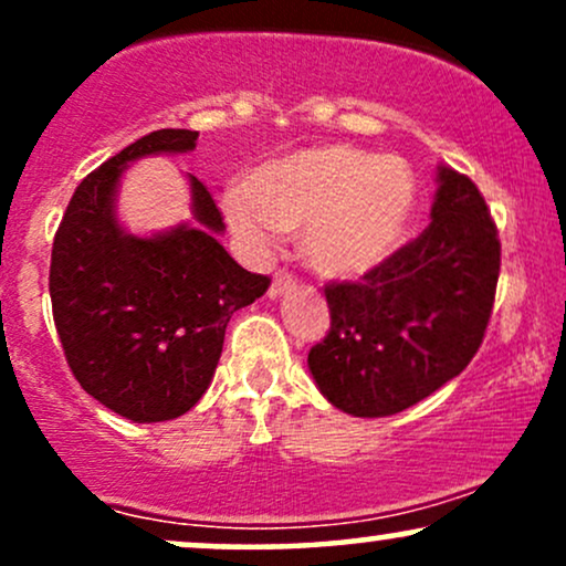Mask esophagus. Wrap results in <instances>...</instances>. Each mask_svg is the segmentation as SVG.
<instances>
[{
    "label": "esophagus",
    "instance_id": "esophagus-1",
    "mask_svg": "<svg viewBox=\"0 0 566 566\" xmlns=\"http://www.w3.org/2000/svg\"><path fill=\"white\" fill-rule=\"evenodd\" d=\"M292 287H295V276H292L290 271H276L274 282H271V287H269V295L271 297H279V295H284V292L292 290Z\"/></svg>",
    "mask_w": 566,
    "mask_h": 566
}]
</instances>
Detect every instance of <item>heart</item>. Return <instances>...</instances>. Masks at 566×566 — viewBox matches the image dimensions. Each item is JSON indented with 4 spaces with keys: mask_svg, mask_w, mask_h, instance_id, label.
Wrapping results in <instances>:
<instances>
[{
    "mask_svg": "<svg viewBox=\"0 0 566 566\" xmlns=\"http://www.w3.org/2000/svg\"><path fill=\"white\" fill-rule=\"evenodd\" d=\"M415 178L394 154L314 146L263 161L226 193L239 239L269 250L276 231H301V250L324 276H356L386 261L415 210Z\"/></svg>",
    "mask_w": 566,
    "mask_h": 566,
    "instance_id": "heart-1",
    "label": "heart"
}]
</instances>
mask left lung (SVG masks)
<instances>
[{"label":"left lung","instance_id":"left-lung-1","mask_svg":"<svg viewBox=\"0 0 566 566\" xmlns=\"http://www.w3.org/2000/svg\"><path fill=\"white\" fill-rule=\"evenodd\" d=\"M500 276V239L469 175L439 167L431 223L369 269L327 282L329 333L308 367L329 405L386 418L469 367L482 346Z\"/></svg>","mask_w":566,"mask_h":566}]
</instances>
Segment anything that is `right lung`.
I'll return each instance as SVG.
<instances>
[{
    "instance_id": "1",
    "label": "right lung",
    "mask_w": 566,
    "mask_h": 566,
    "mask_svg": "<svg viewBox=\"0 0 566 566\" xmlns=\"http://www.w3.org/2000/svg\"><path fill=\"white\" fill-rule=\"evenodd\" d=\"M193 129H157L129 143L76 186L50 258V301L63 354L80 386L135 423L184 415L216 375L233 311L269 290L242 269L216 233V199L191 180L193 218L140 239L119 229L114 191L127 161L197 146Z\"/></svg>"
}]
</instances>
